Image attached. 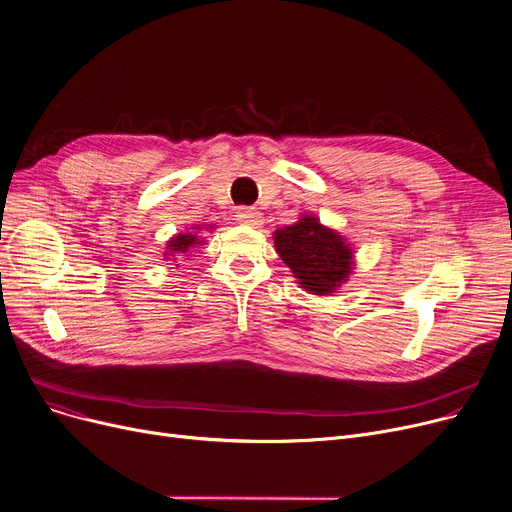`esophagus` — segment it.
<instances>
[{"label":"esophagus","mask_w":512,"mask_h":512,"mask_svg":"<svg viewBox=\"0 0 512 512\" xmlns=\"http://www.w3.org/2000/svg\"><path fill=\"white\" fill-rule=\"evenodd\" d=\"M236 220L240 224H247V226H259L261 224V213L253 207H240L236 211Z\"/></svg>","instance_id":"esophagus-1"}]
</instances>
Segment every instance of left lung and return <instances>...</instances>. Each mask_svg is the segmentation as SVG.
I'll return each instance as SVG.
<instances>
[{
    "label": "left lung",
    "mask_w": 512,
    "mask_h": 512,
    "mask_svg": "<svg viewBox=\"0 0 512 512\" xmlns=\"http://www.w3.org/2000/svg\"><path fill=\"white\" fill-rule=\"evenodd\" d=\"M276 249L299 284L313 294L332 292L351 274V247L317 218H303L294 226L276 230Z\"/></svg>",
    "instance_id": "8db88e82"
}]
</instances>
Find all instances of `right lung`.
<instances>
[{
    "label": "right lung",
    "mask_w": 512,
    "mask_h": 512,
    "mask_svg": "<svg viewBox=\"0 0 512 512\" xmlns=\"http://www.w3.org/2000/svg\"><path fill=\"white\" fill-rule=\"evenodd\" d=\"M203 242V240H201ZM193 245H197V236L195 234H178L172 240H168V249L170 253H186Z\"/></svg>",
    "instance_id": "right-lung-1"
}]
</instances>
